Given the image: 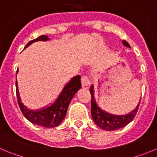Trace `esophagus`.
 Masks as SVG:
<instances>
[{
  "label": "esophagus",
  "mask_w": 157,
  "mask_h": 157,
  "mask_svg": "<svg viewBox=\"0 0 157 157\" xmlns=\"http://www.w3.org/2000/svg\"><path fill=\"white\" fill-rule=\"evenodd\" d=\"M82 87L85 89H89L90 86V80L89 79L87 76H82L81 79Z\"/></svg>",
  "instance_id": "obj_1"
}]
</instances>
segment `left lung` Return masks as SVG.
Here are the masks:
<instances>
[{"label":"left lung","mask_w":157,"mask_h":157,"mask_svg":"<svg viewBox=\"0 0 157 157\" xmlns=\"http://www.w3.org/2000/svg\"><path fill=\"white\" fill-rule=\"evenodd\" d=\"M122 43L124 46L127 47V48H131L129 45V43L125 40L122 41ZM90 91L91 94V116H92L93 120L96 123V125H98L103 130L112 131V130H116L122 128V127H124L132 121L136 113L138 112L141 98H140L137 106L135 107V109H133L131 112L125 115H115L111 114L104 109H101L98 104H97L94 85H91Z\"/></svg>","instance_id":"8db88e82"}]
</instances>
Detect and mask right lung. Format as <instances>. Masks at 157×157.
Listing matches in <instances>:
<instances>
[{"instance_id":"1","label":"right lung","mask_w":157,"mask_h":157,"mask_svg":"<svg viewBox=\"0 0 157 157\" xmlns=\"http://www.w3.org/2000/svg\"><path fill=\"white\" fill-rule=\"evenodd\" d=\"M49 40L47 35H41L36 39L29 41L25 46L27 48L29 45L36 41H47ZM19 70H17L16 74ZM16 96H17L18 104L21 109L22 113L27 120L40 127L52 128L59 126L66 116L67 111L70 105L71 101L74 98L75 94L81 88V76L76 75L71 78L70 81L65 84L61 92L59 93L56 99L54 100L52 103L48 105L41 108L39 109H30L22 102L21 98L19 95V87H18L17 79L16 82Z\"/></svg>"}]
</instances>
